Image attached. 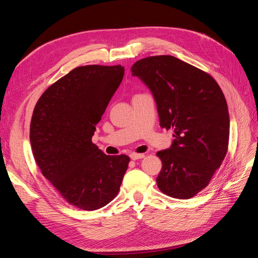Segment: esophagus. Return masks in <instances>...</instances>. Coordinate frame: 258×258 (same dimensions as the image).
<instances>
[{
	"label": "esophagus",
	"instance_id": "obj_1",
	"mask_svg": "<svg viewBox=\"0 0 258 258\" xmlns=\"http://www.w3.org/2000/svg\"><path fill=\"white\" fill-rule=\"evenodd\" d=\"M144 154H137V153H131L130 154V158L132 160H138V159H142L144 158Z\"/></svg>",
	"mask_w": 258,
	"mask_h": 258
}]
</instances>
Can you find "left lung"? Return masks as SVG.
Listing matches in <instances>:
<instances>
[{"mask_svg":"<svg viewBox=\"0 0 258 258\" xmlns=\"http://www.w3.org/2000/svg\"><path fill=\"white\" fill-rule=\"evenodd\" d=\"M152 91L160 127L172 129L170 148L157 153L156 182L167 196L189 199L209 185L228 150L229 113L210 74L173 56H153L131 67Z\"/></svg>","mask_w":258,"mask_h":258,"instance_id":"obj_1","label":"left lung"}]
</instances>
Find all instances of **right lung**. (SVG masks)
Instances as JSON below:
<instances>
[{
  "instance_id": "1",
  "label": "right lung",
  "mask_w": 258,
  "mask_h": 258,
  "mask_svg": "<svg viewBox=\"0 0 258 258\" xmlns=\"http://www.w3.org/2000/svg\"><path fill=\"white\" fill-rule=\"evenodd\" d=\"M121 66L73 69L44 91L34 107L30 142L42 174L70 205L93 211L118 194L130 158L108 156L91 139L120 85Z\"/></svg>"
}]
</instances>
